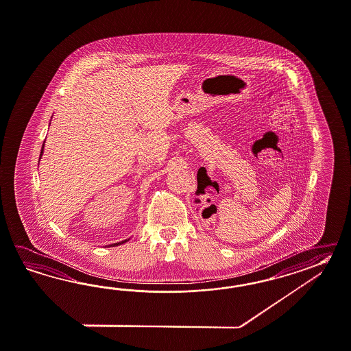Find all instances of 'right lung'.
<instances>
[{
	"mask_svg": "<svg viewBox=\"0 0 351 351\" xmlns=\"http://www.w3.org/2000/svg\"><path fill=\"white\" fill-rule=\"evenodd\" d=\"M43 152H45V143L42 145V150H40V156H39V160H40V158H42V155H43ZM131 238H127L125 241H122V242L117 243H112V244H108V245H106V247H116V245H121V244H123V243L128 242Z\"/></svg>",
	"mask_w": 351,
	"mask_h": 351,
	"instance_id": "add662e5",
	"label": "right lung"
}]
</instances>
